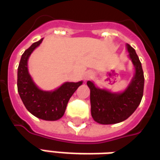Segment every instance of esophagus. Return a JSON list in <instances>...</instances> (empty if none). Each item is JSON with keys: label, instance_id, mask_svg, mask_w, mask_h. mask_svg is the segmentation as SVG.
I'll list each match as a JSON object with an SVG mask.
<instances>
[{"label": "esophagus", "instance_id": "esophagus-1", "mask_svg": "<svg viewBox=\"0 0 160 160\" xmlns=\"http://www.w3.org/2000/svg\"><path fill=\"white\" fill-rule=\"evenodd\" d=\"M92 76H93V73H92V72H87V73H86L85 78H86V80H89L91 78H92Z\"/></svg>", "mask_w": 160, "mask_h": 160}]
</instances>
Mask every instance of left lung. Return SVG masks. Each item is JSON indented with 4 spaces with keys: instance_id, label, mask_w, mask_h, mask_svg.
<instances>
[{
    "instance_id": "obj_1",
    "label": "left lung",
    "mask_w": 160,
    "mask_h": 160,
    "mask_svg": "<svg viewBox=\"0 0 160 160\" xmlns=\"http://www.w3.org/2000/svg\"><path fill=\"white\" fill-rule=\"evenodd\" d=\"M127 49L135 73L124 92H111L98 88L90 80L87 81V86L90 88L91 113L94 121L98 123L114 124L126 120L141 103L144 90V73L134 48L127 43Z\"/></svg>"
}]
</instances>
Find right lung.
Listing matches in <instances>:
<instances>
[{
    "label": "right lung",
    "mask_w": 160,
    "mask_h": 160,
    "mask_svg": "<svg viewBox=\"0 0 160 160\" xmlns=\"http://www.w3.org/2000/svg\"><path fill=\"white\" fill-rule=\"evenodd\" d=\"M42 41V38L32 43L23 53L18 68L17 87L19 97L30 113L42 120L56 121L62 118L69 98L82 85V81L65 82L59 88L50 92L42 91L37 87L28 72L27 62Z\"/></svg>",
    "instance_id": "add662e5"
}]
</instances>
